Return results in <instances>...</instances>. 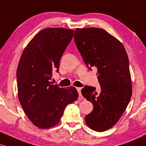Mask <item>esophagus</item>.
<instances>
[{
    "label": "esophagus",
    "instance_id": "obj_1",
    "mask_svg": "<svg viewBox=\"0 0 146 146\" xmlns=\"http://www.w3.org/2000/svg\"><path fill=\"white\" fill-rule=\"evenodd\" d=\"M77 90H78V91L79 96H80V97H82V93H81V90H82V88H77Z\"/></svg>",
    "mask_w": 146,
    "mask_h": 146
}]
</instances>
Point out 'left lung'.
I'll return each instance as SVG.
<instances>
[{"mask_svg": "<svg viewBox=\"0 0 146 146\" xmlns=\"http://www.w3.org/2000/svg\"><path fill=\"white\" fill-rule=\"evenodd\" d=\"M74 40L86 66L98 69L101 89L85 86L82 94L92 102L93 110L85 117L92 130L104 132L119 120L132 97L129 60L124 46L100 28L76 29Z\"/></svg>", "mask_w": 146, "mask_h": 146, "instance_id": "8db88e82", "label": "left lung"}]
</instances>
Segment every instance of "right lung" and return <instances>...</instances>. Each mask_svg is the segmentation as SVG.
Here are the masks:
<instances>
[{
  "label": "right lung",
  "mask_w": 146,
  "mask_h": 146,
  "mask_svg": "<svg viewBox=\"0 0 146 146\" xmlns=\"http://www.w3.org/2000/svg\"><path fill=\"white\" fill-rule=\"evenodd\" d=\"M73 33L64 28L42 29L29 42L20 59L16 71L18 100L29 119L39 128L58 124L66 106L78 98L75 87L60 88L51 82Z\"/></svg>",
  "instance_id": "1"
}]
</instances>
